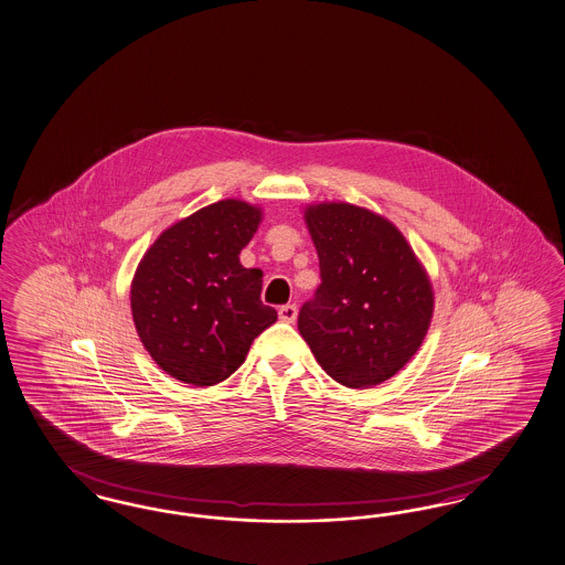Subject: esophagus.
<instances>
[{
    "mask_svg": "<svg viewBox=\"0 0 565 565\" xmlns=\"http://www.w3.org/2000/svg\"><path fill=\"white\" fill-rule=\"evenodd\" d=\"M296 316H298V307H296V305H284V307H279V319H281V321L294 323Z\"/></svg>",
    "mask_w": 565,
    "mask_h": 565,
    "instance_id": "esophagus-1",
    "label": "esophagus"
}]
</instances>
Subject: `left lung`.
Wrapping results in <instances>:
<instances>
[{"label":"left lung","instance_id":"obj_1","mask_svg":"<svg viewBox=\"0 0 565 565\" xmlns=\"http://www.w3.org/2000/svg\"><path fill=\"white\" fill-rule=\"evenodd\" d=\"M321 284L300 307L298 332L337 383L388 381L423 344L433 316L429 277L386 218L351 203L305 212Z\"/></svg>","mask_w":565,"mask_h":565}]
</instances>
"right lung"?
Returning <instances> with one entry per match:
<instances>
[{"label": "right lung", "instance_id": "add662e5", "mask_svg": "<svg viewBox=\"0 0 565 565\" xmlns=\"http://www.w3.org/2000/svg\"><path fill=\"white\" fill-rule=\"evenodd\" d=\"M258 223L260 210L249 203H212L166 228L136 269V332L153 362L182 383H223L277 319L260 300L263 271L239 263Z\"/></svg>", "mask_w": 565, "mask_h": 565}]
</instances>
